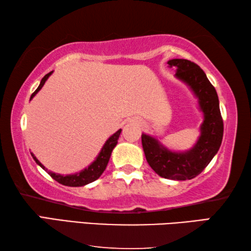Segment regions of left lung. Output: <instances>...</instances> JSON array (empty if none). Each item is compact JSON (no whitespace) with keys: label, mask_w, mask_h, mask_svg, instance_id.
Segmentation results:
<instances>
[{"label":"left lung","mask_w":251,"mask_h":251,"mask_svg":"<svg viewBox=\"0 0 251 251\" xmlns=\"http://www.w3.org/2000/svg\"><path fill=\"white\" fill-rule=\"evenodd\" d=\"M167 63L169 67H176V77L188 85L198 99L203 114L201 136L192 150L176 152L167 150L156 138L143 134V150L147 163L160 177L174 180L193 179L207 167L222 145L224 122L219 100L205 72L194 62L174 58Z\"/></svg>","instance_id":"left-lung-1"}]
</instances>
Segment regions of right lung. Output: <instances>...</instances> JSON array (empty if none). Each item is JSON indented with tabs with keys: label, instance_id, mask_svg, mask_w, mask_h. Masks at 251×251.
<instances>
[{
	"label": "right lung",
	"instance_id": "obj_1",
	"mask_svg": "<svg viewBox=\"0 0 251 251\" xmlns=\"http://www.w3.org/2000/svg\"><path fill=\"white\" fill-rule=\"evenodd\" d=\"M52 73H53V72H50L49 74H46L44 77L42 78L39 87H37L36 91L32 94L31 100L37 94V92H39L41 88L43 87V85L45 84L46 79L50 77V74H52ZM121 133H122V129H118L115 134H113L112 136H110V137L104 144V146H103V148H101V151H100L99 156L96 157V159L93 161L90 166H88L87 168L83 169L82 172L76 173V174H72V175L63 176V175H61V174H55L53 172L48 171V169H46L43 166V165L40 163L39 159H37L33 154H32V157L34 158V160L36 161L37 165H40V166L43 168L45 172L49 173V175L52 177L53 179H55L57 182H59V184H62L64 186H70V187L85 186V185L90 184V182H93V181H95L96 179H99L101 174L104 173V171L106 169V166H107V164H108L109 157H110V155H112V151L114 150V147L117 145V141H118V138H120Z\"/></svg>",
	"mask_w": 251,
	"mask_h": 251
}]
</instances>
